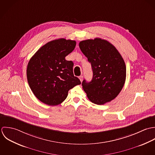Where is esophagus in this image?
<instances>
[{
  "mask_svg": "<svg viewBox=\"0 0 155 155\" xmlns=\"http://www.w3.org/2000/svg\"><path fill=\"white\" fill-rule=\"evenodd\" d=\"M79 79H80V80L81 81V82L83 81V75H80V76H79Z\"/></svg>",
  "mask_w": 155,
  "mask_h": 155,
  "instance_id": "1",
  "label": "esophagus"
}]
</instances>
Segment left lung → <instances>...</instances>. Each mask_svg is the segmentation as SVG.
I'll return each mask as SVG.
<instances>
[{"instance_id":"8db88e82","label":"left lung","mask_w":155,"mask_h":155,"mask_svg":"<svg viewBox=\"0 0 155 155\" xmlns=\"http://www.w3.org/2000/svg\"><path fill=\"white\" fill-rule=\"evenodd\" d=\"M79 47L93 71L91 81L84 80L82 83L87 97L97 105L110 102L124 84L126 69L124 59L113 44L101 38L82 41Z\"/></svg>"}]
</instances>
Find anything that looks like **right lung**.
Segmentation results:
<instances>
[{"mask_svg": "<svg viewBox=\"0 0 155 155\" xmlns=\"http://www.w3.org/2000/svg\"><path fill=\"white\" fill-rule=\"evenodd\" d=\"M75 45V41L55 39L41 47L30 59L28 81L32 92L42 102L58 105L65 100L70 89L81 84L74 75L73 62L65 59Z\"/></svg>", "mask_w": 155, "mask_h": 155, "instance_id": "add662e5", "label": "right lung"}]
</instances>
